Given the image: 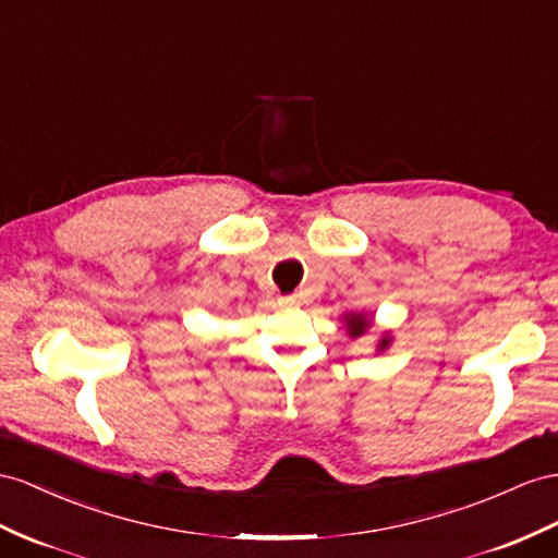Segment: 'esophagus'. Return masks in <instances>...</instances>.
I'll list each match as a JSON object with an SVG mask.
<instances>
[{
    "instance_id": "34e87169",
    "label": "esophagus",
    "mask_w": 558,
    "mask_h": 558,
    "mask_svg": "<svg viewBox=\"0 0 558 558\" xmlns=\"http://www.w3.org/2000/svg\"><path fill=\"white\" fill-rule=\"evenodd\" d=\"M299 302H302V299H299V294H288V296H280L278 299V304L282 308H294V306H299Z\"/></svg>"
}]
</instances>
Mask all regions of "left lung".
I'll use <instances>...</instances> for the list:
<instances>
[{"mask_svg":"<svg viewBox=\"0 0 558 558\" xmlns=\"http://www.w3.org/2000/svg\"><path fill=\"white\" fill-rule=\"evenodd\" d=\"M341 320H344L347 332L353 339L363 337L369 330V327H373V316H367V313H363V311H349V313H344V316H341ZM391 341H393L391 332H381V337L377 341V351H387L391 347Z\"/></svg>","mask_w":558,"mask_h":558,"instance_id":"left-lung-1","label":"left lung"}]
</instances>
